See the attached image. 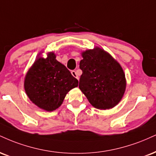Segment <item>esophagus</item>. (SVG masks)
<instances>
[{"instance_id": "1", "label": "esophagus", "mask_w": 156, "mask_h": 156, "mask_svg": "<svg viewBox=\"0 0 156 156\" xmlns=\"http://www.w3.org/2000/svg\"><path fill=\"white\" fill-rule=\"evenodd\" d=\"M71 73H72L73 76L74 77V78H76V79L79 80V76H78V74H77V73H76V70H73L72 72H71Z\"/></svg>"}]
</instances>
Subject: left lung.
I'll use <instances>...</instances> for the list:
<instances>
[{
  "mask_svg": "<svg viewBox=\"0 0 156 156\" xmlns=\"http://www.w3.org/2000/svg\"><path fill=\"white\" fill-rule=\"evenodd\" d=\"M79 89L90 104L99 110L117 105L123 98L126 80L123 68L108 52L96 46L81 52Z\"/></svg>",
  "mask_w": 156,
  "mask_h": 156,
  "instance_id": "1",
  "label": "left lung"
}]
</instances>
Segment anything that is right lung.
I'll return each instance as SVG.
<instances>
[{"instance_id": "add662e5", "label": "right lung", "mask_w": 156, "mask_h": 156, "mask_svg": "<svg viewBox=\"0 0 156 156\" xmlns=\"http://www.w3.org/2000/svg\"><path fill=\"white\" fill-rule=\"evenodd\" d=\"M26 73L24 88L26 94L39 108L51 112L62 104L67 94L78 85L65 65L51 51L46 58L40 56Z\"/></svg>"}]
</instances>
